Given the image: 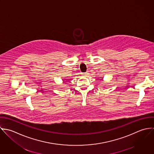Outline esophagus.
Listing matches in <instances>:
<instances>
[{"mask_svg": "<svg viewBox=\"0 0 154 154\" xmlns=\"http://www.w3.org/2000/svg\"><path fill=\"white\" fill-rule=\"evenodd\" d=\"M82 75L84 76H87L88 75V72H85V73H82Z\"/></svg>", "mask_w": 154, "mask_h": 154, "instance_id": "34e87169", "label": "esophagus"}]
</instances>
